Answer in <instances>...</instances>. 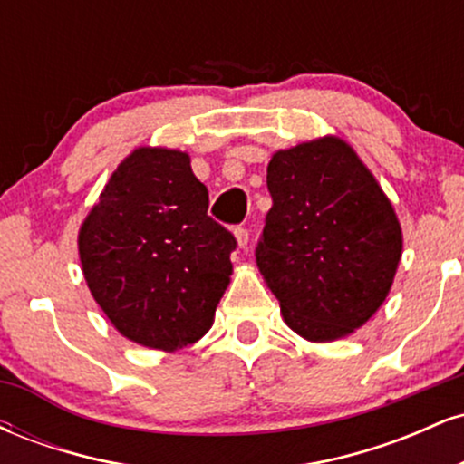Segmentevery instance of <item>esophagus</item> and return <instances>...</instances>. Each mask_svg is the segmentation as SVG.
Masks as SVG:
<instances>
[{
  "label": "esophagus",
  "instance_id": "34e87169",
  "mask_svg": "<svg viewBox=\"0 0 464 464\" xmlns=\"http://www.w3.org/2000/svg\"><path fill=\"white\" fill-rule=\"evenodd\" d=\"M236 239H237L239 248H246L248 246V228L246 227H237L236 228Z\"/></svg>",
  "mask_w": 464,
  "mask_h": 464
}]
</instances>
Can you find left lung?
<instances>
[{
    "label": "left lung",
    "instance_id": "obj_1",
    "mask_svg": "<svg viewBox=\"0 0 464 464\" xmlns=\"http://www.w3.org/2000/svg\"><path fill=\"white\" fill-rule=\"evenodd\" d=\"M273 207L255 257L292 332L332 343L360 329L391 292L403 236L384 189L335 135L276 150Z\"/></svg>",
    "mask_w": 464,
    "mask_h": 464
}]
</instances>
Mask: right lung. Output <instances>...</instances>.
<instances>
[{
    "label": "right lung",
    "instance_id": "1",
    "mask_svg": "<svg viewBox=\"0 0 464 464\" xmlns=\"http://www.w3.org/2000/svg\"><path fill=\"white\" fill-rule=\"evenodd\" d=\"M188 152L135 148L78 231L82 275L124 338L177 351L211 329L231 281L236 237L207 216Z\"/></svg>",
    "mask_w": 464,
    "mask_h": 464
}]
</instances>
